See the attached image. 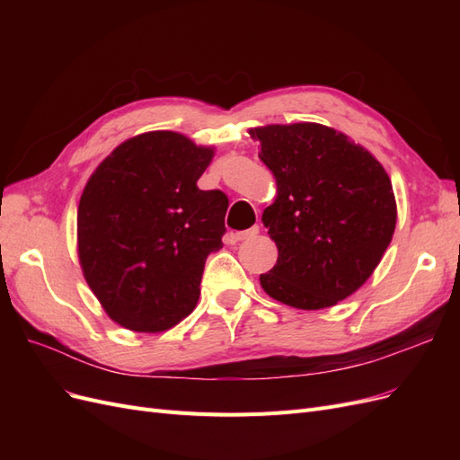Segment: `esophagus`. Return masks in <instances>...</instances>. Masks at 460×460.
<instances>
[{
	"instance_id": "esophagus-1",
	"label": "esophagus",
	"mask_w": 460,
	"mask_h": 460,
	"mask_svg": "<svg viewBox=\"0 0 460 460\" xmlns=\"http://www.w3.org/2000/svg\"><path fill=\"white\" fill-rule=\"evenodd\" d=\"M257 234H259V226H252L249 230H242V232L232 234V238H234V242H243V240L253 238V235H257Z\"/></svg>"
}]
</instances>
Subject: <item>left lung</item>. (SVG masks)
<instances>
[{
	"mask_svg": "<svg viewBox=\"0 0 460 460\" xmlns=\"http://www.w3.org/2000/svg\"><path fill=\"white\" fill-rule=\"evenodd\" d=\"M249 134L278 188L262 213L278 261L261 286L289 307H332L368 280L392 242V180L365 147L323 124H270Z\"/></svg>",
	"mask_w": 460,
	"mask_h": 460,
	"instance_id": "obj_1",
	"label": "left lung"
}]
</instances>
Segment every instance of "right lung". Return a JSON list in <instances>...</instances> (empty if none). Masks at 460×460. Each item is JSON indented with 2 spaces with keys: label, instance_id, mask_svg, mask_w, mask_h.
I'll list each match as a JSON object with an SVG mask.
<instances>
[{
  "label": "right lung",
  "instance_id": "obj_1",
  "mask_svg": "<svg viewBox=\"0 0 460 460\" xmlns=\"http://www.w3.org/2000/svg\"><path fill=\"white\" fill-rule=\"evenodd\" d=\"M213 155L157 130L120 144L90 176L78 205V257L117 324L155 333L196 309L205 261L226 232V193L198 188Z\"/></svg>",
  "mask_w": 460,
  "mask_h": 460
}]
</instances>
